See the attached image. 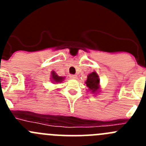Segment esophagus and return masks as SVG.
<instances>
[{"mask_svg": "<svg viewBox=\"0 0 146 146\" xmlns=\"http://www.w3.org/2000/svg\"><path fill=\"white\" fill-rule=\"evenodd\" d=\"M69 77H70L71 79H74V80L77 79V76L76 75V74H70Z\"/></svg>", "mask_w": 146, "mask_h": 146, "instance_id": "esophagus-1", "label": "esophagus"}]
</instances>
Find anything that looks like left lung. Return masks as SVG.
I'll return each instance as SVG.
<instances>
[{"instance_id": "left-lung-1", "label": "left lung", "mask_w": 146, "mask_h": 146, "mask_svg": "<svg viewBox=\"0 0 146 146\" xmlns=\"http://www.w3.org/2000/svg\"><path fill=\"white\" fill-rule=\"evenodd\" d=\"M99 75L96 72H93L92 73L88 75L87 80L86 81V86L88 88L89 91H91L93 94L97 93L99 90Z\"/></svg>"}]
</instances>
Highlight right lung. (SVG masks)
Segmentation results:
<instances>
[{
    "label": "right lung",
    "mask_w": 146,
    "mask_h": 146,
    "mask_svg": "<svg viewBox=\"0 0 146 146\" xmlns=\"http://www.w3.org/2000/svg\"><path fill=\"white\" fill-rule=\"evenodd\" d=\"M64 80V77H60V76H58L54 71H52L51 72V81L52 82H56V83H58V82H61Z\"/></svg>",
    "instance_id": "1"
}]
</instances>
